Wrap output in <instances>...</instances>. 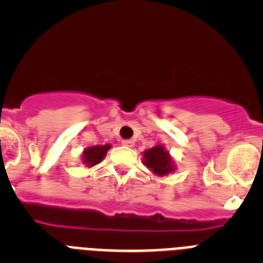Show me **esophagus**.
Instances as JSON below:
<instances>
[{"label":"esophagus","instance_id":"34e87169","mask_svg":"<svg viewBox=\"0 0 263 263\" xmlns=\"http://www.w3.org/2000/svg\"><path fill=\"white\" fill-rule=\"evenodd\" d=\"M122 145H124L125 147H133L134 141L133 139H125V141H122Z\"/></svg>","mask_w":263,"mask_h":263}]
</instances>
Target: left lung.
<instances>
[{
    "label": "left lung",
    "instance_id": "left-lung-1",
    "mask_svg": "<svg viewBox=\"0 0 263 263\" xmlns=\"http://www.w3.org/2000/svg\"><path fill=\"white\" fill-rule=\"evenodd\" d=\"M143 164L154 175L164 176L175 171V164L163 145H157L143 152Z\"/></svg>",
    "mask_w": 263,
    "mask_h": 263
}]
</instances>
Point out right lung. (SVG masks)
<instances>
[{
    "label": "right lung",
    "instance_id": "1",
    "mask_svg": "<svg viewBox=\"0 0 263 263\" xmlns=\"http://www.w3.org/2000/svg\"><path fill=\"white\" fill-rule=\"evenodd\" d=\"M110 148V145L106 143V145H97V146H90V147H87L83 152V163L87 167H93L96 164H99L101 160L105 158L106 153Z\"/></svg>",
    "mask_w": 263,
    "mask_h": 263
}]
</instances>
